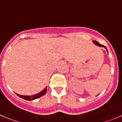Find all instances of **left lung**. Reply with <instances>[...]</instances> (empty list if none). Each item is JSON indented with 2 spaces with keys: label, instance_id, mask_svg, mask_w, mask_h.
<instances>
[{
  "label": "left lung",
  "instance_id": "8db88e82",
  "mask_svg": "<svg viewBox=\"0 0 122 122\" xmlns=\"http://www.w3.org/2000/svg\"><path fill=\"white\" fill-rule=\"evenodd\" d=\"M93 42L94 43V44H95V45H97V46H100V47H104V48L106 49V51H107V53H108V51H107V48L105 46H104V45H102V44H99V42H97V41H93Z\"/></svg>",
  "mask_w": 122,
  "mask_h": 122
}]
</instances>
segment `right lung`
I'll list each match as a JSON object with an SVG mask.
<instances>
[{
  "label": "right lung",
  "mask_w": 122,
  "mask_h": 122,
  "mask_svg": "<svg viewBox=\"0 0 122 122\" xmlns=\"http://www.w3.org/2000/svg\"><path fill=\"white\" fill-rule=\"evenodd\" d=\"M46 91H47V86H46V87H45L43 90H42L41 92H40L39 93H37V94H34V95H32V96H23V95H20V94H18L16 93H15L17 96L20 97L22 98V99L30 101V100H35L36 99H38V98H39L40 97L45 95Z\"/></svg>",
  "instance_id": "obj_1"
}]
</instances>
